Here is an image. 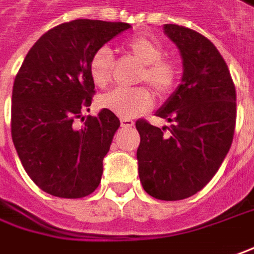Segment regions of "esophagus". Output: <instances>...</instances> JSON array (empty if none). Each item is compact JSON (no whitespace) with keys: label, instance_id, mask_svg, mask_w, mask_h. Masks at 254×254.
I'll list each match as a JSON object with an SVG mask.
<instances>
[{"label":"esophagus","instance_id":"34e87169","mask_svg":"<svg viewBox=\"0 0 254 254\" xmlns=\"http://www.w3.org/2000/svg\"><path fill=\"white\" fill-rule=\"evenodd\" d=\"M134 125V122L132 120H127V118H122L121 120V127H132Z\"/></svg>","mask_w":254,"mask_h":254}]
</instances>
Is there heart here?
Masks as SVG:
<instances>
[{"instance_id": "obj_1", "label": "heart", "mask_w": 254, "mask_h": 254, "mask_svg": "<svg viewBox=\"0 0 254 254\" xmlns=\"http://www.w3.org/2000/svg\"><path fill=\"white\" fill-rule=\"evenodd\" d=\"M124 50L141 64L139 82H146L158 97L168 96L175 87L179 76V68L174 60L164 58L163 46L153 37L137 36L127 40ZM114 57L108 47H100L91 55L89 72L91 80L98 87H105L113 76ZM100 105L122 118H133L146 113L153 104L150 91L144 87L114 89L103 94L98 100Z\"/></svg>"}]
</instances>
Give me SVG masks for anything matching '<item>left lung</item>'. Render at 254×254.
Returning <instances> with one entry per match:
<instances>
[{"label":"left lung","mask_w":254,"mask_h":254,"mask_svg":"<svg viewBox=\"0 0 254 254\" xmlns=\"http://www.w3.org/2000/svg\"><path fill=\"white\" fill-rule=\"evenodd\" d=\"M182 57L178 89L157 111L171 122L165 129L139 120V178L158 200H182L201 190L228 154L236 121V91L221 54L203 34L164 25Z\"/></svg>","instance_id":"left-lung-1"}]
</instances>
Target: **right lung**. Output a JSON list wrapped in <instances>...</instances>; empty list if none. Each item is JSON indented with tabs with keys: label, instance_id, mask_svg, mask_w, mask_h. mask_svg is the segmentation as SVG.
<instances>
[{
	"label": "right lung",
	"instance_id": "1",
	"mask_svg": "<svg viewBox=\"0 0 254 254\" xmlns=\"http://www.w3.org/2000/svg\"><path fill=\"white\" fill-rule=\"evenodd\" d=\"M127 29L129 23L91 19L55 26L34 43L19 69L12 89V140L27 175L46 193L79 199L97 189L121 122L105 108L97 117H82L96 93L89 62ZM76 119L85 121L80 128Z\"/></svg>",
	"mask_w": 254,
	"mask_h": 254
}]
</instances>
